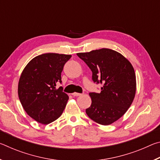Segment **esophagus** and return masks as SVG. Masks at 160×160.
Returning a JSON list of instances; mask_svg holds the SVG:
<instances>
[{"mask_svg":"<svg viewBox=\"0 0 160 160\" xmlns=\"http://www.w3.org/2000/svg\"><path fill=\"white\" fill-rule=\"evenodd\" d=\"M81 94H80V93H78V92H74V93H72V96H74V97H78V96H80Z\"/></svg>","mask_w":160,"mask_h":160,"instance_id":"1","label":"esophagus"}]
</instances>
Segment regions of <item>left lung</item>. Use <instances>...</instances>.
<instances>
[{"instance_id": "left-lung-1", "label": "left lung", "mask_w": 160, "mask_h": 160, "mask_svg": "<svg viewBox=\"0 0 160 160\" xmlns=\"http://www.w3.org/2000/svg\"><path fill=\"white\" fill-rule=\"evenodd\" d=\"M92 72L94 83L101 84V92H90L91 106L86 113L92 120L107 126L125 113L133 101L136 78L131 63L123 55L109 48L78 53Z\"/></svg>"}]
</instances>
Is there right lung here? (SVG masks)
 Segmentation results:
<instances>
[{"label":"right lung","mask_w":160,"mask_h":160,"mask_svg":"<svg viewBox=\"0 0 160 160\" xmlns=\"http://www.w3.org/2000/svg\"><path fill=\"white\" fill-rule=\"evenodd\" d=\"M71 55L53 53L37 56L24 68L18 83V96L26 113L37 122L48 124L63 113L68 96L61 83V72Z\"/></svg>","instance_id":"add662e5"}]
</instances>
